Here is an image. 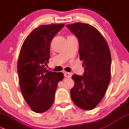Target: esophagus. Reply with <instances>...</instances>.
<instances>
[{
    "label": "esophagus",
    "mask_w": 129,
    "mask_h": 129,
    "mask_svg": "<svg viewBox=\"0 0 129 129\" xmlns=\"http://www.w3.org/2000/svg\"><path fill=\"white\" fill-rule=\"evenodd\" d=\"M63 74H64V76L66 77V78H70L71 76V74L70 73L64 72L63 73Z\"/></svg>",
    "instance_id": "esophagus-1"
}]
</instances>
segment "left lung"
Returning a JSON list of instances; mask_svg holds the SVG:
<instances>
[{
  "instance_id": "obj_1",
  "label": "left lung",
  "mask_w": 129,
  "mask_h": 129,
  "mask_svg": "<svg viewBox=\"0 0 129 129\" xmlns=\"http://www.w3.org/2000/svg\"><path fill=\"white\" fill-rule=\"evenodd\" d=\"M67 27L79 40L80 59L84 72L74 74V86L70 90L73 102L84 110H92L105 95L111 80V56L107 41L92 25L76 22Z\"/></svg>"
}]
</instances>
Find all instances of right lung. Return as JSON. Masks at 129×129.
<instances>
[{
    "mask_svg": "<svg viewBox=\"0 0 129 129\" xmlns=\"http://www.w3.org/2000/svg\"><path fill=\"white\" fill-rule=\"evenodd\" d=\"M64 25L39 26L26 37L21 48L17 63L19 86L26 102L37 113L52 107L58 82L63 79V73L48 71L46 66L50 58V43Z\"/></svg>",
    "mask_w": 129,
    "mask_h": 129,
    "instance_id": "add662e5",
    "label": "right lung"
}]
</instances>
